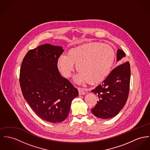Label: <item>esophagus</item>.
<instances>
[{
	"mask_svg": "<svg viewBox=\"0 0 150 150\" xmlns=\"http://www.w3.org/2000/svg\"><path fill=\"white\" fill-rule=\"evenodd\" d=\"M78 91H79V95H84L86 93V92H84V91L83 89H81V88H79Z\"/></svg>",
	"mask_w": 150,
	"mask_h": 150,
	"instance_id": "esophagus-1",
	"label": "esophagus"
}]
</instances>
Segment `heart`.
<instances>
[{
	"label": "heart",
	"instance_id": "obj_1",
	"mask_svg": "<svg viewBox=\"0 0 150 150\" xmlns=\"http://www.w3.org/2000/svg\"><path fill=\"white\" fill-rule=\"evenodd\" d=\"M115 54L108 45L91 42L70 49L66 55H61L58 66L62 74L70 77L74 64L79 73L75 78L78 83L97 84L105 80L113 66Z\"/></svg>",
	"mask_w": 150,
	"mask_h": 150
}]
</instances>
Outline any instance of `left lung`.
I'll list each match as a JSON object with an SVG mask.
<instances>
[{"label": "left lung", "instance_id": "obj_1", "mask_svg": "<svg viewBox=\"0 0 150 150\" xmlns=\"http://www.w3.org/2000/svg\"><path fill=\"white\" fill-rule=\"evenodd\" d=\"M126 57L125 53L117 49V62ZM131 70L128 62L113 69L105 79L91 92L98 95L99 101L91 110L96 117L107 119L117 115L127 102L129 90Z\"/></svg>", "mask_w": 150, "mask_h": 150}]
</instances>
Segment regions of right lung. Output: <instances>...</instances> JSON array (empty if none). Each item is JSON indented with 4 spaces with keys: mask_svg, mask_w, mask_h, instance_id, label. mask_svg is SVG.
Here are the masks:
<instances>
[{
    "mask_svg": "<svg viewBox=\"0 0 150 150\" xmlns=\"http://www.w3.org/2000/svg\"><path fill=\"white\" fill-rule=\"evenodd\" d=\"M64 50L45 44L30 50L23 59L20 85L24 98L42 119L60 123L69 114L78 90L58 69V60Z\"/></svg>",
    "mask_w": 150,
    "mask_h": 150,
    "instance_id": "right-lung-1",
    "label": "right lung"
}]
</instances>
